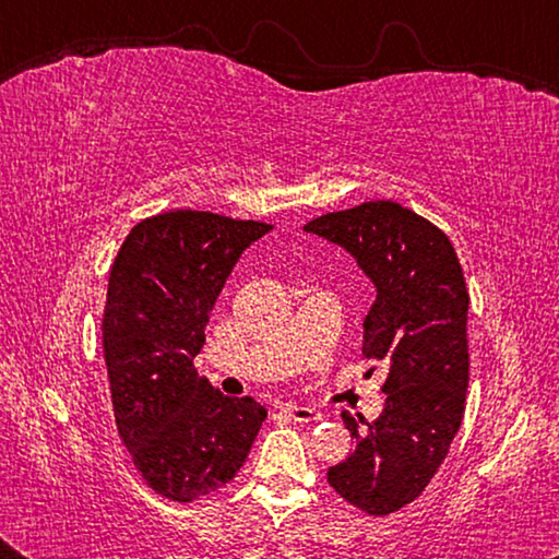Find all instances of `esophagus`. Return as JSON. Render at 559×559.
Here are the masks:
<instances>
[{
  "instance_id": "34e87169",
  "label": "esophagus",
  "mask_w": 559,
  "mask_h": 559,
  "mask_svg": "<svg viewBox=\"0 0 559 559\" xmlns=\"http://www.w3.org/2000/svg\"><path fill=\"white\" fill-rule=\"evenodd\" d=\"M286 414L290 416L293 421H320V419H323V414H320L318 409H313V406L290 404V406H286Z\"/></svg>"
}]
</instances>
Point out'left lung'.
Returning <instances> with one entry per match:
<instances>
[{"label": "left lung", "mask_w": 559, "mask_h": 559, "mask_svg": "<svg viewBox=\"0 0 559 559\" xmlns=\"http://www.w3.org/2000/svg\"><path fill=\"white\" fill-rule=\"evenodd\" d=\"M302 229L357 261L374 283L362 355L386 367L384 409L367 433L343 412L355 451L328 484L367 515H390L429 486L461 427L468 390V290L439 226L396 202L330 212Z\"/></svg>", "instance_id": "8db88e82"}]
</instances>
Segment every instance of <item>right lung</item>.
Returning a JSON list of instances; mask_svg holds the SVG:
<instances>
[{"label": "right lung", "instance_id": "right-lung-1", "mask_svg": "<svg viewBox=\"0 0 559 559\" xmlns=\"http://www.w3.org/2000/svg\"><path fill=\"white\" fill-rule=\"evenodd\" d=\"M271 229L165 212L132 226L110 266L103 355L116 427L145 484L177 503L229 484L266 419L251 396L216 392L194 357L236 261Z\"/></svg>", "mask_w": 559, "mask_h": 559}]
</instances>
